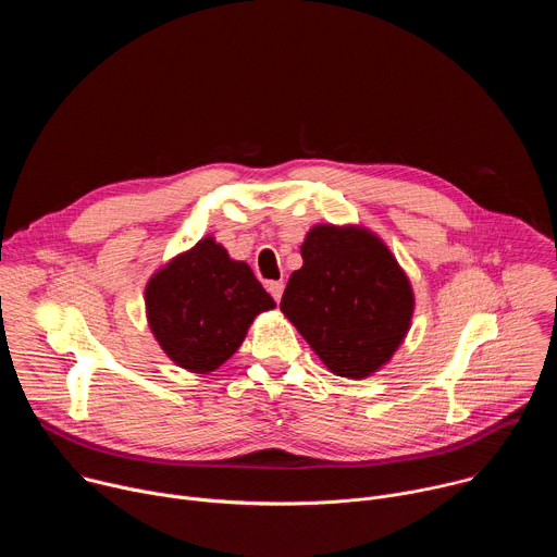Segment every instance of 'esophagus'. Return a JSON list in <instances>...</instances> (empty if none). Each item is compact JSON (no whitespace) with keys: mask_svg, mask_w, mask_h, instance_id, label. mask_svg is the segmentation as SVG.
Masks as SVG:
<instances>
[{"mask_svg":"<svg viewBox=\"0 0 557 557\" xmlns=\"http://www.w3.org/2000/svg\"><path fill=\"white\" fill-rule=\"evenodd\" d=\"M267 290L273 295L275 301H280L282 293H284V282L282 280H271V282H267Z\"/></svg>","mask_w":557,"mask_h":557,"instance_id":"1","label":"esophagus"}]
</instances>
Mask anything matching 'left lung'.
<instances>
[{
    "label": "left lung",
    "mask_w": 557,
    "mask_h": 557,
    "mask_svg": "<svg viewBox=\"0 0 557 557\" xmlns=\"http://www.w3.org/2000/svg\"><path fill=\"white\" fill-rule=\"evenodd\" d=\"M280 308L339 376L363 379L408 335L414 293L389 249L363 226L317 224Z\"/></svg>",
    "instance_id": "8db88e82"
}]
</instances>
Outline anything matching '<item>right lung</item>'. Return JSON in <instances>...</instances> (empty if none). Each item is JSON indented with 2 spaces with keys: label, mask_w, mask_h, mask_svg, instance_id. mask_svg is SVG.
<instances>
[{
  "label": "right lung",
  "mask_w": 557,
  "mask_h": 557,
  "mask_svg": "<svg viewBox=\"0 0 557 557\" xmlns=\"http://www.w3.org/2000/svg\"><path fill=\"white\" fill-rule=\"evenodd\" d=\"M147 320L161 348L181 368L207 374L240 348L256 314L273 297L245 262L205 237L174 258L145 288Z\"/></svg>",
  "instance_id": "obj_1"
}]
</instances>
